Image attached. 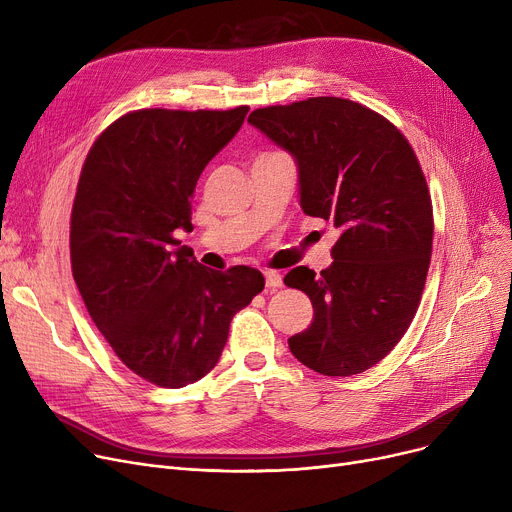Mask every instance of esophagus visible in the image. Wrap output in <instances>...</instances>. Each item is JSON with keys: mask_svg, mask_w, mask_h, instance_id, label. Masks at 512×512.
<instances>
[{"mask_svg": "<svg viewBox=\"0 0 512 512\" xmlns=\"http://www.w3.org/2000/svg\"><path fill=\"white\" fill-rule=\"evenodd\" d=\"M265 286L267 288H280L282 286V276L278 272H265Z\"/></svg>", "mask_w": 512, "mask_h": 512, "instance_id": "obj_1", "label": "esophagus"}]
</instances>
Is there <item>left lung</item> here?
<instances>
[{
	"instance_id": "1",
	"label": "left lung",
	"mask_w": 512,
	"mask_h": 512,
	"mask_svg": "<svg viewBox=\"0 0 512 512\" xmlns=\"http://www.w3.org/2000/svg\"><path fill=\"white\" fill-rule=\"evenodd\" d=\"M249 122L297 161L303 211L340 230L328 270L284 276L313 305L290 353L321 375L361 373L409 330L429 270L434 213L415 151L384 116L340 97L261 107Z\"/></svg>"
}]
</instances>
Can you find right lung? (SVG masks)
<instances>
[{
    "instance_id": "1",
    "label": "right lung",
    "mask_w": 512,
    "mask_h": 512,
    "mask_svg": "<svg viewBox=\"0 0 512 512\" xmlns=\"http://www.w3.org/2000/svg\"><path fill=\"white\" fill-rule=\"evenodd\" d=\"M247 112V105L130 112L99 134L78 178L74 282L118 359L161 388L209 373L232 317L265 286L247 265L209 270L174 238L176 230H193L197 180Z\"/></svg>"
}]
</instances>
